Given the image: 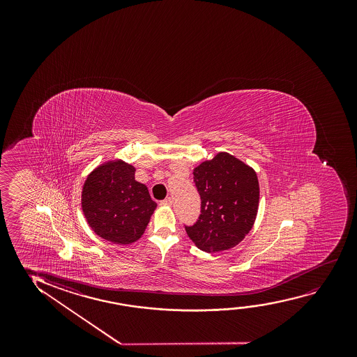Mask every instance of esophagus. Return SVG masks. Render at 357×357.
Returning a JSON list of instances; mask_svg holds the SVG:
<instances>
[{
    "mask_svg": "<svg viewBox=\"0 0 357 357\" xmlns=\"http://www.w3.org/2000/svg\"><path fill=\"white\" fill-rule=\"evenodd\" d=\"M162 206H171L172 205V199L171 197H166L165 200L161 201Z\"/></svg>",
    "mask_w": 357,
    "mask_h": 357,
    "instance_id": "esophagus-1",
    "label": "esophagus"
}]
</instances>
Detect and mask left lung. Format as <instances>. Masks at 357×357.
Segmentation results:
<instances>
[{"instance_id":"obj_1","label":"left lung","mask_w":357,"mask_h":357,"mask_svg":"<svg viewBox=\"0 0 357 357\" xmlns=\"http://www.w3.org/2000/svg\"><path fill=\"white\" fill-rule=\"evenodd\" d=\"M201 215L185 225L189 238L205 252L231 249L249 234L259 208L256 172L227 152L217 153L194 169Z\"/></svg>"}]
</instances>
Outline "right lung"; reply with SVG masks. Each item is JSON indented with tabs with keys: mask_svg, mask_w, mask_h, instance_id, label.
<instances>
[{
	"mask_svg": "<svg viewBox=\"0 0 357 357\" xmlns=\"http://www.w3.org/2000/svg\"><path fill=\"white\" fill-rule=\"evenodd\" d=\"M82 206L91 229L114 244L137 241L157 204L146 185L135 181V168L123 161L98 167L84 183Z\"/></svg>",
	"mask_w": 357,
	"mask_h": 357,
	"instance_id": "right-lung-1",
	"label": "right lung"
}]
</instances>
